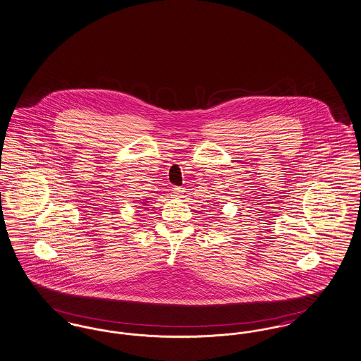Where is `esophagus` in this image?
<instances>
[{
  "instance_id": "esophagus-1",
  "label": "esophagus",
  "mask_w": 361,
  "mask_h": 361,
  "mask_svg": "<svg viewBox=\"0 0 361 361\" xmlns=\"http://www.w3.org/2000/svg\"><path fill=\"white\" fill-rule=\"evenodd\" d=\"M172 190L173 195L177 196V197H181L184 195V192H185V189L183 188V187H174Z\"/></svg>"
}]
</instances>
